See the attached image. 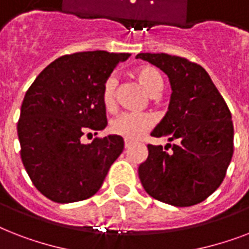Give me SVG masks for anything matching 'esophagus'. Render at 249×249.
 Segmentation results:
<instances>
[{
    "label": "esophagus",
    "instance_id": "34e87169",
    "mask_svg": "<svg viewBox=\"0 0 249 249\" xmlns=\"http://www.w3.org/2000/svg\"><path fill=\"white\" fill-rule=\"evenodd\" d=\"M132 144H133L132 141H126V140H125V144H124L125 148H130V147H132Z\"/></svg>",
    "mask_w": 249,
    "mask_h": 249
}]
</instances>
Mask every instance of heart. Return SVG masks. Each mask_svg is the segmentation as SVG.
<instances>
[{
	"label": "heart",
	"mask_w": 249,
	"mask_h": 249,
	"mask_svg": "<svg viewBox=\"0 0 249 249\" xmlns=\"http://www.w3.org/2000/svg\"><path fill=\"white\" fill-rule=\"evenodd\" d=\"M138 83L143 86L151 97L159 95L163 90V77L158 68L152 66L140 67L134 73ZM117 77L115 75L108 76L102 86V103L107 111H113L116 107ZM155 125V117L150 113H121L120 116L113 119L109 124V130L112 134L123 137L126 141H137L138 138L151 130Z\"/></svg>",
	"instance_id": "b5f03b06"
}]
</instances>
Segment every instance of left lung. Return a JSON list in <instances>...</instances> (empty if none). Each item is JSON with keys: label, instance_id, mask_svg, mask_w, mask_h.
Returning a JSON list of instances; mask_svg holds the SVG:
<instances>
[{"label": "left lung", "instance_id": "8db88e82", "mask_svg": "<svg viewBox=\"0 0 249 249\" xmlns=\"http://www.w3.org/2000/svg\"><path fill=\"white\" fill-rule=\"evenodd\" d=\"M137 58L159 67L169 77V108L151 136L177 142L164 150L147 144V159L138 168L141 183L150 196L166 204L201 203L220 187L231 161V112L199 64L164 53H141Z\"/></svg>", "mask_w": 249, "mask_h": 249}]
</instances>
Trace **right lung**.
<instances>
[{
	"instance_id": "obj_1",
	"label": "right lung",
	"mask_w": 249,
	"mask_h": 249,
	"mask_svg": "<svg viewBox=\"0 0 249 249\" xmlns=\"http://www.w3.org/2000/svg\"><path fill=\"white\" fill-rule=\"evenodd\" d=\"M129 56L103 50L67 54L27 90L18 121L20 158L35 187L52 201L93 196L124 150L119 136L95 137L89 144L81 143V137L106 128L102 86Z\"/></svg>"
}]
</instances>
